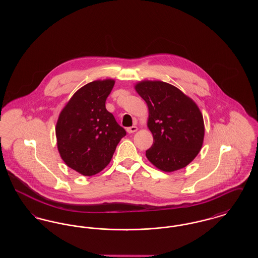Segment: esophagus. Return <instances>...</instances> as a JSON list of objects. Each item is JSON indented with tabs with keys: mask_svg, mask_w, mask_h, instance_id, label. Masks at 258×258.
I'll return each instance as SVG.
<instances>
[{
	"mask_svg": "<svg viewBox=\"0 0 258 258\" xmlns=\"http://www.w3.org/2000/svg\"><path fill=\"white\" fill-rule=\"evenodd\" d=\"M137 126L136 125H133V126H131V127H127L126 128V132L128 133V134H134L135 132H137Z\"/></svg>",
	"mask_w": 258,
	"mask_h": 258,
	"instance_id": "34e87169",
	"label": "esophagus"
}]
</instances>
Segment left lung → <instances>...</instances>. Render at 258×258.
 Listing matches in <instances>:
<instances>
[{
  "instance_id": "1",
  "label": "left lung",
  "mask_w": 258,
  "mask_h": 258,
  "mask_svg": "<svg viewBox=\"0 0 258 258\" xmlns=\"http://www.w3.org/2000/svg\"><path fill=\"white\" fill-rule=\"evenodd\" d=\"M135 90L147 103V125L154 137L146 151L148 160L164 172L184 168L196 159L204 139L203 116L197 103L162 81H141Z\"/></svg>"
}]
</instances>
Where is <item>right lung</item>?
<instances>
[{
  "label": "right lung",
  "mask_w": 258,
  "mask_h": 258,
  "mask_svg": "<svg viewBox=\"0 0 258 258\" xmlns=\"http://www.w3.org/2000/svg\"><path fill=\"white\" fill-rule=\"evenodd\" d=\"M114 84L113 79H105L80 88L62 108L57 121V146L61 160L84 176H93L104 169L126 135L105 107Z\"/></svg>",
  "instance_id": "add662e5"
}]
</instances>
